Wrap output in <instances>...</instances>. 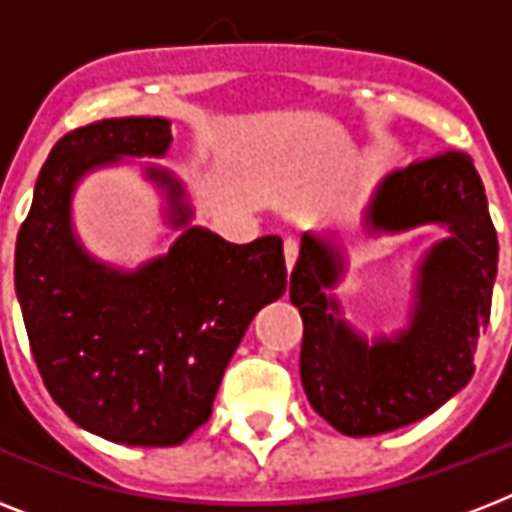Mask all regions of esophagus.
I'll use <instances>...</instances> for the list:
<instances>
[{"mask_svg":"<svg viewBox=\"0 0 512 512\" xmlns=\"http://www.w3.org/2000/svg\"><path fill=\"white\" fill-rule=\"evenodd\" d=\"M297 252H300L297 241L295 239H284V260H287V268H292V265H295Z\"/></svg>","mask_w":512,"mask_h":512,"instance_id":"34e87169","label":"esophagus"}]
</instances>
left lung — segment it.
Listing matches in <instances>:
<instances>
[{
    "instance_id": "obj_1",
    "label": "left lung",
    "mask_w": 512,
    "mask_h": 512,
    "mask_svg": "<svg viewBox=\"0 0 512 512\" xmlns=\"http://www.w3.org/2000/svg\"><path fill=\"white\" fill-rule=\"evenodd\" d=\"M366 223L374 236L420 225H441L449 236L417 265L406 329L366 340L340 319V300L329 295L345 265L340 247L303 233L289 279V300L303 316L300 380L313 409L345 436L412 425L468 385L478 335L492 313L500 249L484 183L462 151L390 172Z\"/></svg>"
}]
</instances>
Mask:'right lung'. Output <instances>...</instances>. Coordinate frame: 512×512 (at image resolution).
Returning a JSON list of instances; mask_svg holds the SVG:
<instances>
[{
	"label": "right lung",
	"instance_id": "right-lung-1",
	"mask_svg": "<svg viewBox=\"0 0 512 512\" xmlns=\"http://www.w3.org/2000/svg\"><path fill=\"white\" fill-rule=\"evenodd\" d=\"M162 116L103 119L55 143L15 244V295L44 385L63 412L114 444L177 446L204 425L249 321L287 292L279 236L231 244L191 225L172 172L148 164L183 233L135 271L100 263L76 239L71 199L92 170L164 156Z\"/></svg>",
	"mask_w": 512,
	"mask_h": 512
}]
</instances>
